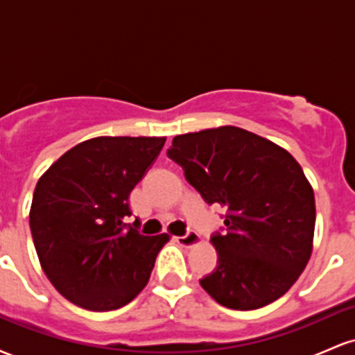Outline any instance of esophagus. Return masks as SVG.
Segmentation results:
<instances>
[{
  "label": "esophagus",
  "mask_w": 355,
  "mask_h": 355,
  "mask_svg": "<svg viewBox=\"0 0 355 355\" xmlns=\"http://www.w3.org/2000/svg\"><path fill=\"white\" fill-rule=\"evenodd\" d=\"M175 240H177L178 245L187 247V248H189V247H195V245H198V243L202 242L200 235L195 234V232H189V234L182 235V237H175Z\"/></svg>",
  "instance_id": "obj_1"
}]
</instances>
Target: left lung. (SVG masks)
I'll use <instances>...</instances> for the list:
<instances>
[{
    "instance_id": "obj_1",
    "label": "left lung",
    "mask_w": 355,
    "mask_h": 355,
    "mask_svg": "<svg viewBox=\"0 0 355 355\" xmlns=\"http://www.w3.org/2000/svg\"><path fill=\"white\" fill-rule=\"evenodd\" d=\"M168 157L207 203L227 210L225 234L210 239L218 267L200 285L234 311L272 304L297 282L312 255L315 198L287 150L239 126L173 138Z\"/></svg>"
}]
</instances>
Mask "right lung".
Here are the masks:
<instances>
[{
    "instance_id": "add662e5",
    "label": "right lung",
    "mask_w": 355,
    "mask_h": 355,
    "mask_svg": "<svg viewBox=\"0 0 355 355\" xmlns=\"http://www.w3.org/2000/svg\"><path fill=\"white\" fill-rule=\"evenodd\" d=\"M165 137H96L63 153L40 177L30 229L44 275L67 300L93 312L132 302L148 284L168 234L126 225L128 197Z\"/></svg>"
}]
</instances>
